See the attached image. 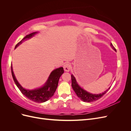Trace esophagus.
I'll use <instances>...</instances> for the list:
<instances>
[{
	"label": "esophagus",
	"mask_w": 131,
	"mask_h": 131,
	"mask_svg": "<svg viewBox=\"0 0 131 131\" xmlns=\"http://www.w3.org/2000/svg\"><path fill=\"white\" fill-rule=\"evenodd\" d=\"M63 68H64L65 72H69V71H70V70L71 69V65L69 64V63H66V64L64 65Z\"/></svg>",
	"instance_id": "esophagus-1"
}]
</instances>
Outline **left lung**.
<instances>
[{"instance_id":"8db88e82","label":"left lung","mask_w":131,"mask_h":131,"mask_svg":"<svg viewBox=\"0 0 131 131\" xmlns=\"http://www.w3.org/2000/svg\"><path fill=\"white\" fill-rule=\"evenodd\" d=\"M111 47H112L113 49L116 51L115 48L114 47L113 44L111 43L110 44ZM71 78H72V86L73 90L74 91V92L75 93L77 94L78 97L80 99L81 101L84 102H94L96 101L99 99L101 98L102 97H103L104 95L108 92V91L110 89V87L107 89L105 91H104V92H103L102 93H100V94H92V93H90L88 92H87L86 91L81 88V87L79 86L78 84V82L76 80V79L74 77V75L72 74L71 75Z\"/></svg>"}]
</instances>
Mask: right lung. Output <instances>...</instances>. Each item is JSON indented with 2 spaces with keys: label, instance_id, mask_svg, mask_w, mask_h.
Returning <instances> with one entry per match:
<instances>
[{
  "label": "right lung",
  "instance_id": "1",
  "mask_svg": "<svg viewBox=\"0 0 131 131\" xmlns=\"http://www.w3.org/2000/svg\"><path fill=\"white\" fill-rule=\"evenodd\" d=\"M37 33L38 31H35V32L27 35L24 38H23L17 44H16L15 49L21 44L25 40L32 38L34 35ZM11 69L12 76H13L14 82L19 90H20L21 93L27 98H28L29 100L37 103L45 102L50 100L53 96L55 91H56L57 88L59 78H60L62 74L64 73V70H63V67H60V68L53 70L50 74L48 79H47L44 85L41 86V88L30 90L25 89L19 84V83L18 82L15 76L12 64L11 66Z\"/></svg>",
  "mask_w": 131,
  "mask_h": 131
}]
</instances>
